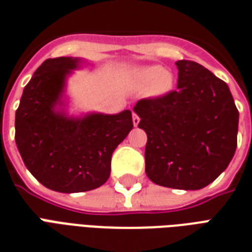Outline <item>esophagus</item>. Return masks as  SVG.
<instances>
[{
	"label": "esophagus",
	"mask_w": 252,
	"mask_h": 252,
	"mask_svg": "<svg viewBox=\"0 0 252 252\" xmlns=\"http://www.w3.org/2000/svg\"><path fill=\"white\" fill-rule=\"evenodd\" d=\"M139 121H140V118H139L138 114L132 112V124H134V126H138Z\"/></svg>",
	"instance_id": "34e87169"
}]
</instances>
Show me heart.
<instances>
[{"mask_svg": "<svg viewBox=\"0 0 252 252\" xmlns=\"http://www.w3.org/2000/svg\"><path fill=\"white\" fill-rule=\"evenodd\" d=\"M138 83L142 87H152V91L158 96H162L172 91L174 87V79L170 72H165L161 66H147L135 74Z\"/></svg>", "mask_w": 252, "mask_h": 252, "instance_id": "heart-1", "label": "heart"}]
</instances>
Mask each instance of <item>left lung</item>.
<instances>
[{
  "instance_id": "8db88e82",
  "label": "left lung",
  "mask_w": 252,
  "mask_h": 252,
  "mask_svg": "<svg viewBox=\"0 0 252 252\" xmlns=\"http://www.w3.org/2000/svg\"><path fill=\"white\" fill-rule=\"evenodd\" d=\"M176 91L134 106L147 134V177L156 185L199 190L234 156L239 113L228 84L194 61L176 62Z\"/></svg>"
}]
</instances>
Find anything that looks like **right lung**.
Segmentation results:
<instances>
[{"label":"right lung","mask_w":252,"mask_h":252,"mask_svg":"<svg viewBox=\"0 0 252 252\" xmlns=\"http://www.w3.org/2000/svg\"><path fill=\"white\" fill-rule=\"evenodd\" d=\"M78 58H49L24 87L15 113V142L24 165L41 185L58 192L97 189L110 176L117 146L134 127L130 110L69 117L62 94Z\"/></svg>","instance_id":"add662e5"}]
</instances>
